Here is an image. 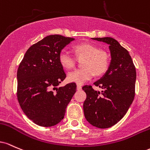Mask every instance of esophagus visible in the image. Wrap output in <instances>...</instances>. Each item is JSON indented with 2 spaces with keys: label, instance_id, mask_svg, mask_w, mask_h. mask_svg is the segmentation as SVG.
I'll use <instances>...</instances> for the list:
<instances>
[{
  "label": "esophagus",
  "instance_id": "esophagus-1",
  "mask_svg": "<svg viewBox=\"0 0 150 150\" xmlns=\"http://www.w3.org/2000/svg\"><path fill=\"white\" fill-rule=\"evenodd\" d=\"M77 90L78 91L81 90V86L79 85V84H78V85H77Z\"/></svg>",
  "mask_w": 150,
  "mask_h": 150
}]
</instances>
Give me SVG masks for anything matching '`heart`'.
I'll use <instances>...</instances> for the list:
<instances>
[{
	"mask_svg": "<svg viewBox=\"0 0 150 150\" xmlns=\"http://www.w3.org/2000/svg\"><path fill=\"white\" fill-rule=\"evenodd\" d=\"M75 57L81 61L83 68L71 72L68 76L69 81L81 84L96 76H101L108 69L110 56L107 51L101 50L92 43H81L72 47ZM60 64L67 70L75 68L76 60L65 51H62L59 57Z\"/></svg>",
	"mask_w": 150,
	"mask_h": 150,
	"instance_id": "obj_1",
	"label": "heart"
}]
</instances>
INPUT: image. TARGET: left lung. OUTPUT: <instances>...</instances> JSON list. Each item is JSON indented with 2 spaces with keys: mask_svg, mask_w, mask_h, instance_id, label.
Returning <instances> with one entry per match:
<instances>
[{
  "mask_svg": "<svg viewBox=\"0 0 150 150\" xmlns=\"http://www.w3.org/2000/svg\"><path fill=\"white\" fill-rule=\"evenodd\" d=\"M108 44L111 54L110 67L100 79L94 83L102 88L97 91L86 85V93L83 103L86 119L98 128H108L119 122L134 100L136 69L130 55L117 40L112 38H92Z\"/></svg>",
  "mask_w": 150,
  "mask_h": 150,
  "instance_id": "8db88e82",
  "label": "left lung"
}]
</instances>
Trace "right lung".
Instances as JSON below:
<instances>
[{"instance_id":"obj_1","label":"right lung","mask_w":150,"mask_h":150,"mask_svg":"<svg viewBox=\"0 0 150 150\" xmlns=\"http://www.w3.org/2000/svg\"><path fill=\"white\" fill-rule=\"evenodd\" d=\"M74 38L49 35L27 50L18 69L17 97L22 110L35 124L57 125L64 118L76 84L57 88L67 77L59 57Z\"/></svg>"}]
</instances>
